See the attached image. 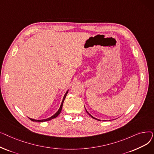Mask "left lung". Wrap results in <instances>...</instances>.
Listing matches in <instances>:
<instances>
[{"instance_id": "8db88e82", "label": "left lung", "mask_w": 154, "mask_h": 154, "mask_svg": "<svg viewBox=\"0 0 154 154\" xmlns=\"http://www.w3.org/2000/svg\"><path fill=\"white\" fill-rule=\"evenodd\" d=\"M84 107H85V106H84ZM85 110H86V112H87V114H88V115H89V116H91V117H92V119H95V120H100L99 119H97V118H95V117H93V116H92V115H91V114H89V113H88V112H87V110H86V109H85Z\"/></svg>"}]
</instances>
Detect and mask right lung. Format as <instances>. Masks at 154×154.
Segmentation results:
<instances>
[{
  "mask_svg": "<svg viewBox=\"0 0 154 154\" xmlns=\"http://www.w3.org/2000/svg\"><path fill=\"white\" fill-rule=\"evenodd\" d=\"M68 91H69V90L66 92V94H65V95H64V96H63L62 101V103H61V105H60V108L59 109V110H57V112L55 113V114H54L52 116H51V117H48V118H47V119H42V120H35V119H31V118H29V119L30 120H31L32 121H33V122H45V121H48V120H52V119H53L56 118L57 117V116L60 114V113L61 112V110H62V106H63V101H64L65 99H66V95H67V93H68Z\"/></svg>",
  "mask_w": 154,
  "mask_h": 154,
  "instance_id": "1",
  "label": "right lung"
}]
</instances>
